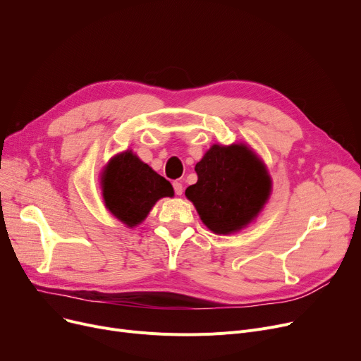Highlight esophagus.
I'll use <instances>...</instances> for the list:
<instances>
[{"instance_id": "34e87169", "label": "esophagus", "mask_w": 361, "mask_h": 361, "mask_svg": "<svg viewBox=\"0 0 361 361\" xmlns=\"http://www.w3.org/2000/svg\"><path fill=\"white\" fill-rule=\"evenodd\" d=\"M174 192H176V195L177 196H181L183 195V192H184V188H183V184H181V181H174Z\"/></svg>"}]
</instances>
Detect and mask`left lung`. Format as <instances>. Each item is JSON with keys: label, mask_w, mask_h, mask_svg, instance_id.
Listing matches in <instances>:
<instances>
[{"label": "left lung", "mask_w": 361, "mask_h": 361, "mask_svg": "<svg viewBox=\"0 0 361 361\" xmlns=\"http://www.w3.org/2000/svg\"><path fill=\"white\" fill-rule=\"evenodd\" d=\"M195 171L197 183L185 188V197L218 235L238 233L255 222L272 193L267 165L243 142L212 145Z\"/></svg>", "instance_id": "left-lung-1"}]
</instances>
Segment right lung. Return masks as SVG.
Instances as JSON below:
<instances>
[{"label": "right lung", "instance_id": "right-lung-1", "mask_svg": "<svg viewBox=\"0 0 361 361\" xmlns=\"http://www.w3.org/2000/svg\"><path fill=\"white\" fill-rule=\"evenodd\" d=\"M99 180L105 207L128 228L142 224L159 199L174 196L171 183L130 149L108 161Z\"/></svg>", "mask_w": 361, "mask_h": 361}]
</instances>
